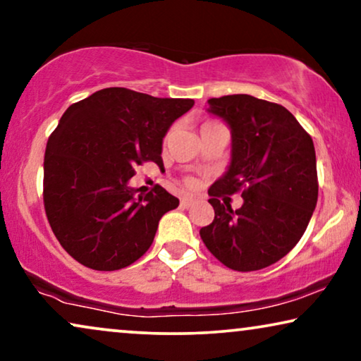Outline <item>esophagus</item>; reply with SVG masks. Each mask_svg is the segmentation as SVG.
Here are the masks:
<instances>
[{
  "instance_id": "obj_1",
  "label": "esophagus",
  "mask_w": 361,
  "mask_h": 361,
  "mask_svg": "<svg viewBox=\"0 0 361 361\" xmlns=\"http://www.w3.org/2000/svg\"><path fill=\"white\" fill-rule=\"evenodd\" d=\"M194 202H195V197H192V195H182L180 197V205L185 207V209L194 204Z\"/></svg>"
}]
</instances>
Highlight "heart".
Instances as JSON below:
<instances>
[{"mask_svg": "<svg viewBox=\"0 0 361 361\" xmlns=\"http://www.w3.org/2000/svg\"><path fill=\"white\" fill-rule=\"evenodd\" d=\"M212 125H215V123H205V125L202 126V130H204V128H207V126H212ZM187 182H190V180H187Z\"/></svg>", "mask_w": 361, "mask_h": 361, "instance_id": "1", "label": "heart"}]
</instances>
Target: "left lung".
Segmentation results:
<instances>
[{
	"instance_id": "1",
	"label": "left lung",
	"mask_w": 361,
	"mask_h": 361,
	"mask_svg": "<svg viewBox=\"0 0 361 361\" xmlns=\"http://www.w3.org/2000/svg\"><path fill=\"white\" fill-rule=\"evenodd\" d=\"M209 111L228 123L231 162L209 189L215 219L200 238L226 268H268L298 245L317 205L312 137L283 105L251 95L210 98ZM236 191L244 205L233 211L226 195Z\"/></svg>"
}]
</instances>
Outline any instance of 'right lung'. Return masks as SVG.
<instances>
[{
    "label": "right lung",
    "mask_w": 361,
    "mask_h": 361,
    "mask_svg": "<svg viewBox=\"0 0 361 361\" xmlns=\"http://www.w3.org/2000/svg\"><path fill=\"white\" fill-rule=\"evenodd\" d=\"M192 106L190 98L111 87L67 108L46 146L44 209L73 259L115 271L149 250L161 216L179 199L159 184L136 199L128 180L142 162L162 164V137Z\"/></svg>",
    "instance_id": "obj_1"
}]
</instances>
